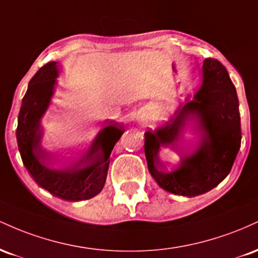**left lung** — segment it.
<instances>
[{"label": "left lung", "mask_w": 258, "mask_h": 258, "mask_svg": "<svg viewBox=\"0 0 258 258\" xmlns=\"http://www.w3.org/2000/svg\"><path fill=\"white\" fill-rule=\"evenodd\" d=\"M203 79L194 98L164 125L148 130L144 142L148 168L158 184L184 197L204 194L220 184L232 170L241 143L239 100L227 69L217 59L206 58ZM190 117L197 119L200 142L165 167L158 160L159 148L180 146L185 121Z\"/></svg>", "instance_id": "8db88e82"}]
</instances>
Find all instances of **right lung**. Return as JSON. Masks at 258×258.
Wrapping results in <instances>:
<instances>
[{"label": "right lung", "instance_id": "add662e5", "mask_svg": "<svg viewBox=\"0 0 258 258\" xmlns=\"http://www.w3.org/2000/svg\"><path fill=\"white\" fill-rule=\"evenodd\" d=\"M55 61L44 64L29 82L18 116L17 141L23 164L38 185L68 201L87 200L104 186L112 148L125 128L109 121L87 152L55 160L41 147V116L49 104L57 78Z\"/></svg>", "mask_w": 258, "mask_h": 258}]
</instances>
